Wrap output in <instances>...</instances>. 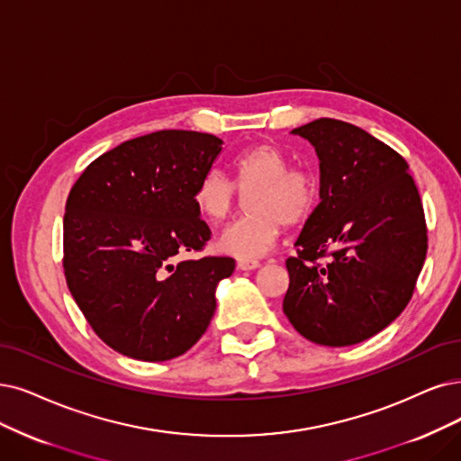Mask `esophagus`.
Listing matches in <instances>:
<instances>
[{
    "instance_id": "esophagus-1",
    "label": "esophagus",
    "mask_w": 461,
    "mask_h": 461,
    "mask_svg": "<svg viewBox=\"0 0 461 461\" xmlns=\"http://www.w3.org/2000/svg\"><path fill=\"white\" fill-rule=\"evenodd\" d=\"M257 267H260V262H249V260H240L237 262V269H241V271H250V269H257Z\"/></svg>"
}]
</instances>
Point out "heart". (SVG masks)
Masks as SVG:
<instances>
[{
	"label": "heart",
	"mask_w": 461,
	"mask_h": 461,
	"mask_svg": "<svg viewBox=\"0 0 461 461\" xmlns=\"http://www.w3.org/2000/svg\"><path fill=\"white\" fill-rule=\"evenodd\" d=\"M235 185L241 192L253 190L247 199V218L221 230L214 247L237 260L254 262L276 247L285 226H298L308 220L319 203V182L305 168H288V158L271 144L243 149L231 161ZM235 185L218 170L204 175L194 192L199 216L218 224L235 204Z\"/></svg>",
	"instance_id": "b5f03b06"
}]
</instances>
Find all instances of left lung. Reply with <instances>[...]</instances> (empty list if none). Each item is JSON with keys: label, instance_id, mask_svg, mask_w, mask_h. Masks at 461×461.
Returning a JSON list of instances; mask_svg holds the SVG:
<instances>
[{"label": "left lung", "instance_id": "left-lung-1", "mask_svg": "<svg viewBox=\"0 0 461 461\" xmlns=\"http://www.w3.org/2000/svg\"><path fill=\"white\" fill-rule=\"evenodd\" d=\"M291 132L315 148L321 203L286 260L283 312L310 342H365L402 313L423 267L418 187L395 149L351 123L322 117Z\"/></svg>", "mask_w": 461, "mask_h": 461}]
</instances>
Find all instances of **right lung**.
Returning <instances> with one entry per match:
<instances>
[{
    "instance_id": "obj_1",
    "label": "right lung",
    "mask_w": 461,
    "mask_h": 461,
    "mask_svg": "<svg viewBox=\"0 0 461 461\" xmlns=\"http://www.w3.org/2000/svg\"><path fill=\"white\" fill-rule=\"evenodd\" d=\"M218 136L158 131L102 153L74 184L64 214V276L102 342L139 361H168L207 330L221 257L184 260L211 230L194 204L221 151Z\"/></svg>"
}]
</instances>
